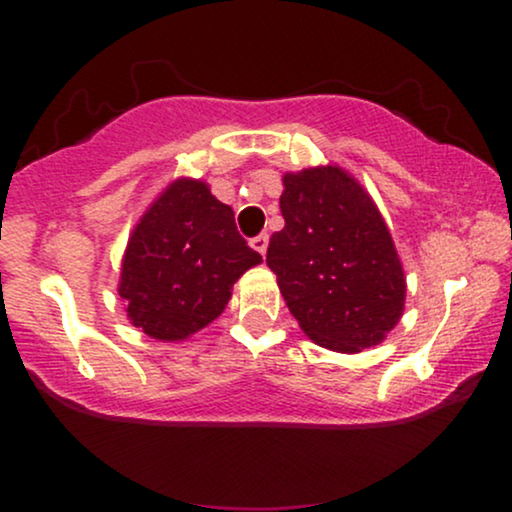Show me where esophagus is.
Returning a JSON list of instances; mask_svg holds the SVG:
<instances>
[{
    "mask_svg": "<svg viewBox=\"0 0 512 512\" xmlns=\"http://www.w3.org/2000/svg\"><path fill=\"white\" fill-rule=\"evenodd\" d=\"M250 245H252V248H255L257 252H260V255L264 257V255H267V245H269V236H267V233H260V236H255V238H252L250 240Z\"/></svg>",
    "mask_w": 512,
    "mask_h": 512,
    "instance_id": "esophagus-1",
    "label": "esophagus"
}]
</instances>
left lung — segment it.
Wrapping results in <instances>:
<instances>
[{"mask_svg":"<svg viewBox=\"0 0 512 512\" xmlns=\"http://www.w3.org/2000/svg\"><path fill=\"white\" fill-rule=\"evenodd\" d=\"M284 228L267 264L301 330L325 349L356 354L380 344L404 310L402 262L383 216L337 166L284 175Z\"/></svg>","mask_w":512,"mask_h":512,"instance_id":"left-lung-1","label":"left lung"}]
</instances>
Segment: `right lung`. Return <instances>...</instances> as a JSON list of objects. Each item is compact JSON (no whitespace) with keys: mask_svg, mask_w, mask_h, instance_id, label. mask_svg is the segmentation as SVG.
<instances>
[{"mask_svg":"<svg viewBox=\"0 0 512 512\" xmlns=\"http://www.w3.org/2000/svg\"><path fill=\"white\" fill-rule=\"evenodd\" d=\"M260 262L238 233L233 209L211 195L207 182L180 178L129 236L117 291L134 327L180 342L214 322L233 284Z\"/></svg>","mask_w":512,"mask_h":512,"instance_id":"obj_1","label":"right lung"}]
</instances>
